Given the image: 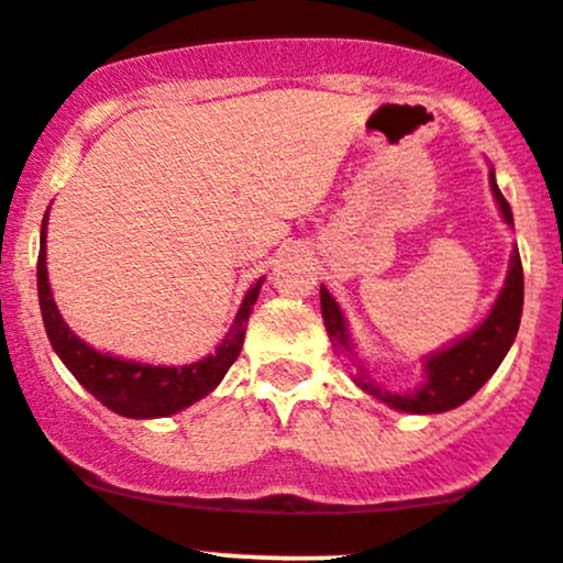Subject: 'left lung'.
Listing matches in <instances>:
<instances>
[{
  "instance_id": "obj_1",
  "label": "left lung",
  "mask_w": 563,
  "mask_h": 563,
  "mask_svg": "<svg viewBox=\"0 0 563 563\" xmlns=\"http://www.w3.org/2000/svg\"><path fill=\"white\" fill-rule=\"evenodd\" d=\"M489 186H493L495 199L500 205V213H504L506 224H511V208L506 202V197L500 194L495 175H489ZM320 309H322V322L328 328V336L331 342L347 347V328H344V317L339 311L336 300L328 295V289H320ZM522 317V263L520 254H511L509 276H506L504 289H500L498 300H495L493 311H489L487 320L471 333V336L460 339L457 344H452L443 353L432 355L427 361V383L413 394H391L386 388L375 386L366 375L355 377L361 388L372 397H377L380 402L391 405V408L405 410V413H443V410H452L457 405H463L465 399H471L484 383L493 377V372L498 369L504 355L509 353L511 342L517 336V328H520Z\"/></svg>"
}]
</instances>
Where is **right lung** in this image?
I'll return each instance as SVG.
<instances>
[{
  "label": "right lung",
  "mask_w": 563,
  "mask_h": 563,
  "mask_svg": "<svg viewBox=\"0 0 563 563\" xmlns=\"http://www.w3.org/2000/svg\"><path fill=\"white\" fill-rule=\"evenodd\" d=\"M46 216H43L41 254H37V298H41L48 342L57 350L63 364L74 372L76 380L95 399H100L106 408L128 416V419H155V416L177 413V410L188 408L197 399H202L205 394L213 391L221 377L227 375V369L235 364L238 353H241L246 320L252 314V306L257 300L263 279L254 284L246 298H243L230 336L205 361H197L191 366H147L136 364V361L111 358V355L98 353L90 344L81 342L59 317L46 276Z\"/></svg>",
  "instance_id": "1"
}]
</instances>
